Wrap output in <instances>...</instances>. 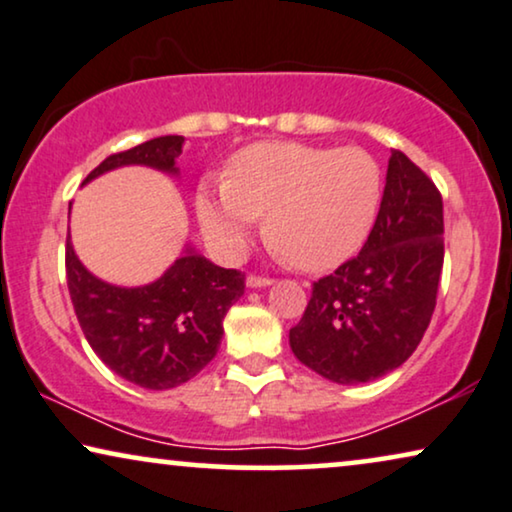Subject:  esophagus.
Here are the masks:
<instances>
[{
	"label": "esophagus",
	"mask_w": 512,
	"mask_h": 512,
	"mask_svg": "<svg viewBox=\"0 0 512 512\" xmlns=\"http://www.w3.org/2000/svg\"><path fill=\"white\" fill-rule=\"evenodd\" d=\"M245 283H248V288H267V285H271L274 281H271V278L250 274L248 278H245Z\"/></svg>",
	"instance_id": "1"
}]
</instances>
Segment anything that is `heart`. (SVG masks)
<instances>
[{
	"instance_id": "1",
	"label": "heart",
	"mask_w": 512,
	"mask_h": 512,
	"mask_svg": "<svg viewBox=\"0 0 512 512\" xmlns=\"http://www.w3.org/2000/svg\"><path fill=\"white\" fill-rule=\"evenodd\" d=\"M384 177L360 147L257 142L229 163V177H203L196 215L224 257L241 255L257 217L278 255L302 271L351 260L377 222Z\"/></svg>"
}]
</instances>
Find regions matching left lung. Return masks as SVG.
Here are the masks:
<instances>
[{
    "instance_id": "obj_1",
    "label": "left lung",
    "mask_w": 512,
    "mask_h": 512,
    "mask_svg": "<svg viewBox=\"0 0 512 512\" xmlns=\"http://www.w3.org/2000/svg\"><path fill=\"white\" fill-rule=\"evenodd\" d=\"M442 196L391 149L377 222L358 257L313 283L290 330L299 363L335 384H365L400 367L431 323L445 260Z\"/></svg>"
}]
</instances>
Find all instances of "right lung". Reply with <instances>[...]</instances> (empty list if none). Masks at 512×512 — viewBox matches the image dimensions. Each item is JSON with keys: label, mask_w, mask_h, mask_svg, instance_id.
I'll list each match as a JSON object with an SVG mask.
<instances>
[{"label": "right lung", "mask_w": 512, "mask_h": 512, "mask_svg": "<svg viewBox=\"0 0 512 512\" xmlns=\"http://www.w3.org/2000/svg\"><path fill=\"white\" fill-rule=\"evenodd\" d=\"M182 135H161L107 156L84 180L121 166H147L177 175ZM72 306L102 363L131 384L166 391L196 377L220 349L222 320L245 290V276L208 262L194 248L177 257L166 274L140 288H119L95 278L72 241L65 248Z\"/></svg>", "instance_id": "right-lung-1"}]
</instances>
